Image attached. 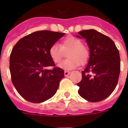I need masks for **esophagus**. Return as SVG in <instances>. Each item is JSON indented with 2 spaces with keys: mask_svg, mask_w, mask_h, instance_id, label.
<instances>
[{
  "mask_svg": "<svg viewBox=\"0 0 128 128\" xmlns=\"http://www.w3.org/2000/svg\"><path fill=\"white\" fill-rule=\"evenodd\" d=\"M70 74V72H69V71H67V70H65V71H64V75H65L66 76H67Z\"/></svg>",
  "mask_w": 128,
  "mask_h": 128,
  "instance_id": "1",
  "label": "esophagus"
}]
</instances>
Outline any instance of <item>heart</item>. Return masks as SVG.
<instances>
[{
    "label": "heart",
    "instance_id": "1",
    "mask_svg": "<svg viewBox=\"0 0 128 128\" xmlns=\"http://www.w3.org/2000/svg\"><path fill=\"white\" fill-rule=\"evenodd\" d=\"M68 58L60 65L66 70H72L79 65H84L88 61L90 56L89 48L82 43V40L73 36L63 39L60 46L53 44L49 49V54L55 64H59L66 56Z\"/></svg>",
    "mask_w": 128,
    "mask_h": 128
}]
</instances>
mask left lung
I'll return each instance as SVG.
<instances>
[{"instance_id": "left-lung-1", "label": "left lung", "mask_w": 128, "mask_h": 128, "mask_svg": "<svg viewBox=\"0 0 128 128\" xmlns=\"http://www.w3.org/2000/svg\"><path fill=\"white\" fill-rule=\"evenodd\" d=\"M78 33L86 38L90 52L87 66L82 72V80L77 84L78 93L88 101H102L117 86L120 72L119 51L111 38L95 30Z\"/></svg>"}]
</instances>
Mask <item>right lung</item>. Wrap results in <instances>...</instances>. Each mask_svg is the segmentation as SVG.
<instances>
[{"instance_id":"1","label":"right lung","mask_w":128,"mask_h":128,"mask_svg":"<svg viewBox=\"0 0 128 128\" xmlns=\"http://www.w3.org/2000/svg\"><path fill=\"white\" fill-rule=\"evenodd\" d=\"M64 35L50 30L36 31L22 38L13 47L10 56L11 80L27 101L40 103L56 94L64 72L56 67L49 49ZM49 66L52 69H46Z\"/></svg>"}]
</instances>
